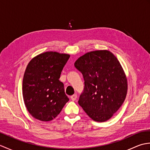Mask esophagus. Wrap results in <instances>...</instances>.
<instances>
[{
    "mask_svg": "<svg viewBox=\"0 0 150 150\" xmlns=\"http://www.w3.org/2000/svg\"><path fill=\"white\" fill-rule=\"evenodd\" d=\"M77 95H76V94L73 95H71V97H70V98H71V99L72 100H73V101L77 99Z\"/></svg>",
    "mask_w": 150,
    "mask_h": 150,
    "instance_id": "esophagus-1",
    "label": "esophagus"
}]
</instances>
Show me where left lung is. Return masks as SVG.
Instances as JSON below:
<instances>
[{
    "label": "left lung",
    "mask_w": 150,
    "mask_h": 150,
    "mask_svg": "<svg viewBox=\"0 0 150 150\" xmlns=\"http://www.w3.org/2000/svg\"><path fill=\"white\" fill-rule=\"evenodd\" d=\"M74 65L84 79L79 104L94 121L108 120L122 106L128 92L127 77L119 60L109 50H95L79 57Z\"/></svg>",
    "instance_id": "8db88e82"
}]
</instances>
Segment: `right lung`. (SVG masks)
<instances>
[{
	"mask_svg": "<svg viewBox=\"0 0 150 150\" xmlns=\"http://www.w3.org/2000/svg\"><path fill=\"white\" fill-rule=\"evenodd\" d=\"M69 57L50 51L34 57L28 63L22 95L28 112L35 119L44 122L54 119L68 102L59 78Z\"/></svg>",
	"mask_w": 150,
	"mask_h": 150,
	"instance_id": "add662e5",
	"label": "right lung"
}]
</instances>
